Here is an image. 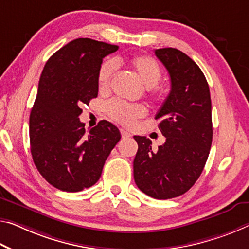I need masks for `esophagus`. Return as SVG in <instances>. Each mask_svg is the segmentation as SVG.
<instances>
[{"label":"esophagus","instance_id":"1","mask_svg":"<svg viewBox=\"0 0 249 249\" xmlns=\"http://www.w3.org/2000/svg\"><path fill=\"white\" fill-rule=\"evenodd\" d=\"M121 134L123 139H129V137L132 136V134L127 131H125V129H121Z\"/></svg>","mask_w":249,"mask_h":249}]
</instances>
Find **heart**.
Wrapping results in <instances>:
<instances>
[{
    "label": "heart",
    "mask_w": 249,
    "mask_h": 249,
    "mask_svg": "<svg viewBox=\"0 0 249 249\" xmlns=\"http://www.w3.org/2000/svg\"><path fill=\"white\" fill-rule=\"evenodd\" d=\"M129 68L136 73L142 83L148 88L149 93L154 98H159L160 89L157 83L161 78V66L155 58L147 55H135L126 60ZM117 65L113 60L102 62L97 71V83L101 89H107L112 78L116 73ZM105 112L112 120L125 126H132L141 117L147 113L146 107L141 104H127L118 100H112L105 104Z\"/></svg>",
    "instance_id": "obj_1"
}]
</instances>
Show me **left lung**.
I'll use <instances>...</instances> for the list:
<instances>
[{"mask_svg":"<svg viewBox=\"0 0 249 249\" xmlns=\"http://www.w3.org/2000/svg\"><path fill=\"white\" fill-rule=\"evenodd\" d=\"M155 54L171 77V92L155 116L166 141L153 152L151 140L134 136V179L146 195L168 199L186 193L202 174L213 141L212 102L205 75L191 57L172 47Z\"/></svg>","mask_w":249,"mask_h":249,"instance_id":"1","label":"left lung"}]
</instances>
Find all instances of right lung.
Listing matches in <instances>:
<instances>
[{
  "mask_svg": "<svg viewBox=\"0 0 249 249\" xmlns=\"http://www.w3.org/2000/svg\"><path fill=\"white\" fill-rule=\"evenodd\" d=\"M117 45L76 38L55 52L43 69L30 115L35 166L63 192H81L100 179L105 160L121 140L115 125L101 121L85 132L78 116L98 93L97 71Z\"/></svg>",
  "mask_w": 249,
  "mask_h": 249,
  "instance_id": "right-lung-1",
  "label": "right lung"
}]
</instances>
